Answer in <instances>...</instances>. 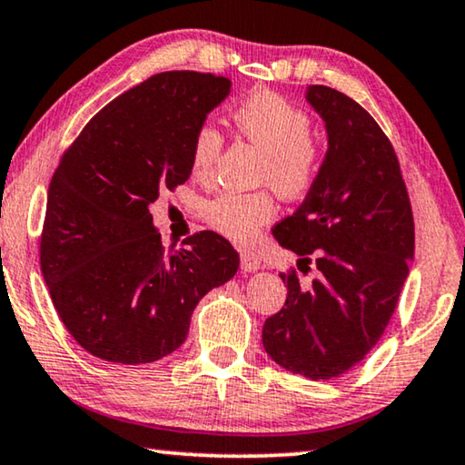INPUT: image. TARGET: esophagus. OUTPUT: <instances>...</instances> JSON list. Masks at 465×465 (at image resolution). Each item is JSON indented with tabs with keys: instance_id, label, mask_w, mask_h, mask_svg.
I'll return each mask as SVG.
<instances>
[{
	"instance_id": "esophagus-1",
	"label": "esophagus",
	"mask_w": 465,
	"mask_h": 465,
	"mask_svg": "<svg viewBox=\"0 0 465 465\" xmlns=\"http://www.w3.org/2000/svg\"><path fill=\"white\" fill-rule=\"evenodd\" d=\"M240 261H242V269H244L246 273L259 272V269L265 267V262H262L254 252H246L244 251V252H242V256H240Z\"/></svg>"
}]
</instances>
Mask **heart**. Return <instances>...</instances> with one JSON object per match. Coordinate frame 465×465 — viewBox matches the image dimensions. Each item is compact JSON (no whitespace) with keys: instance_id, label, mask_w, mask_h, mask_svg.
<instances>
[{"instance_id":"heart-1","label":"heart","mask_w":465,"mask_h":465,"mask_svg":"<svg viewBox=\"0 0 465 465\" xmlns=\"http://www.w3.org/2000/svg\"><path fill=\"white\" fill-rule=\"evenodd\" d=\"M235 129L262 152L259 179L283 198H299L313 185L320 171V148L311 135L309 116L282 95L256 92L232 113ZM223 137L203 123L192 137L190 163L198 179H209ZM269 192H221L204 206V219L227 240L248 244L275 217Z\"/></svg>"}]
</instances>
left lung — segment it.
Here are the masks:
<instances>
[{"label": "left lung", "instance_id": "8db88e82", "mask_svg": "<svg viewBox=\"0 0 465 465\" xmlns=\"http://www.w3.org/2000/svg\"><path fill=\"white\" fill-rule=\"evenodd\" d=\"M304 98L322 116L328 152L302 204L273 227L302 283L280 273L288 296L262 325V346L283 370L309 380L342 376L370 355L397 309L413 261V214L399 161L378 123L325 85Z\"/></svg>", "mask_w": 465, "mask_h": 465}]
</instances>
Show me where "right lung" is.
<instances>
[{"mask_svg": "<svg viewBox=\"0 0 465 465\" xmlns=\"http://www.w3.org/2000/svg\"><path fill=\"white\" fill-rule=\"evenodd\" d=\"M232 81L161 73L124 92L64 152L50 190L41 273L62 323L104 361H158L185 342L200 299L230 282L240 254L200 232L164 252L152 223L158 193L192 175L190 148Z\"/></svg>", "mask_w": 465, "mask_h": 465, "instance_id": "1", "label": "right lung"}]
</instances>
